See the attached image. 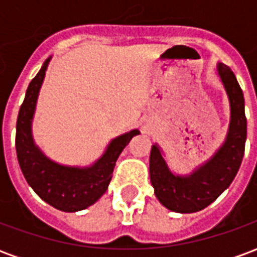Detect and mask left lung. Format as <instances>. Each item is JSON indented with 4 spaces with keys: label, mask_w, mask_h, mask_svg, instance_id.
<instances>
[{
    "label": "left lung",
    "mask_w": 257,
    "mask_h": 257,
    "mask_svg": "<svg viewBox=\"0 0 257 257\" xmlns=\"http://www.w3.org/2000/svg\"><path fill=\"white\" fill-rule=\"evenodd\" d=\"M217 74L230 100V126L226 142L215 156L189 176L173 175L154 145L150 153V180L158 201L179 213H193L210 205L231 184L242 162L246 140L245 100L231 68L217 64Z\"/></svg>",
    "instance_id": "1"
}]
</instances>
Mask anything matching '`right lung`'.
<instances>
[{
  "instance_id": "right-lung-1",
  "label": "right lung",
  "mask_w": 257,
  "mask_h": 257,
  "mask_svg": "<svg viewBox=\"0 0 257 257\" xmlns=\"http://www.w3.org/2000/svg\"><path fill=\"white\" fill-rule=\"evenodd\" d=\"M49 59L31 79L20 106L16 122V154L27 183L40 198L59 210L77 212L95 204L106 193L117 158L139 131L134 129L111 140L104 154L89 168L64 167L44 156L34 145L31 121Z\"/></svg>"
}]
</instances>
